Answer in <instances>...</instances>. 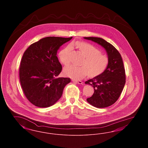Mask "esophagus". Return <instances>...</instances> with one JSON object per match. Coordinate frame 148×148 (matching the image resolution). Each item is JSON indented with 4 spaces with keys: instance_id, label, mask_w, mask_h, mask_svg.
<instances>
[{
    "instance_id": "esophagus-1",
    "label": "esophagus",
    "mask_w": 148,
    "mask_h": 148,
    "mask_svg": "<svg viewBox=\"0 0 148 148\" xmlns=\"http://www.w3.org/2000/svg\"><path fill=\"white\" fill-rule=\"evenodd\" d=\"M73 82H75L76 83L79 84H82L83 83L82 81H80V80H73Z\"/></svg>"
}]
</instances>
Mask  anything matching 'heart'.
<instances>
[{"instance_id":"b5f03b06","label":"heart","mask_w":148,"mask_h":148,"mask_svg":"<svg viewBox=\"0 0 148 148\" xmlns=\"http://www.w3.org/2000/svg\"><path fill=\"white\" fill-rule=\"evenodd\" d=\"M71 46L77 47L86 58L83 63V66L71 65L64 69V74L73 79L79 80L84 78L90 74L92 77L98 76L102 74L108 65V58L100 54L99 50L87 42L77 41L66 47L59 53L60 62L67 65L71 62Z\"/></svg>"}]
</instances>
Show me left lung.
Returning a JSON list of instances; mask_svg holds the SVG:
<instances>
[{"label": "left lung", "instance_id": "obj_1", "mask_svg": "<svg viewBox=\"0 0 148 148\" xmlns=\"http://www.w3.org/2000/svg\"><path fill=\"white\" fill-rule=\"evenodd\" d=\"M100 45L106 49L108 65L101 74L85 82L92 85L94 92L87 101L96 108H103L113 105L119 98L125 84V71L119 52L113 45L97 37H84Z\"/></svg>", "mask_w": 148, "mask_h": 148}]
</instances>
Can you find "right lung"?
I'll return each mask as SVG.
<instances>
[{"label": "right lung", "instance_id": "right-lung-1", "mask_svg": "<svg viewBox=\"0 0 148 148\" xmlns=\"http://www.w3.org/2000/svg\"><path fill=\"white\" fill-rule=\"evenodd\" d=\"M48 36L31 44L25 51L19 68L23 92L33 105L47 108L61 98L69 77H56L62 70L57 51L72 39Z\"/></svg>", "mask_w": 148, "mask_h": 148}]
</instances>
